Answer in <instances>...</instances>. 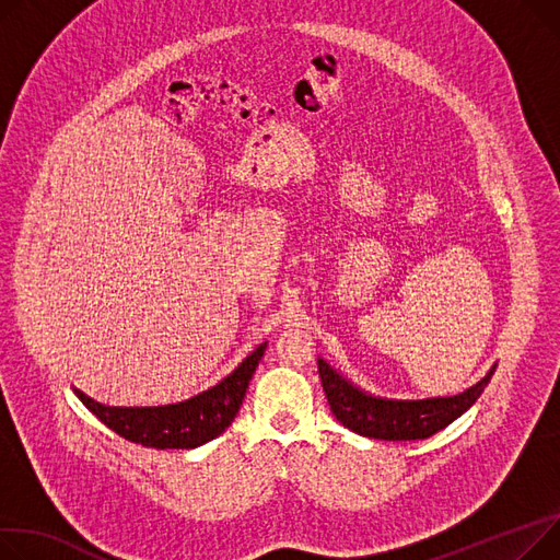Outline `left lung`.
<instances>
[{"label":"left lung","instance_id":"obj_1","mask_svg":"<svg viewBox=\"0 0 560 560\" xmlns=\"http://www.w3.org/2000/svg\"><path fill=\"white\" fill-rule=\"evenodd\" d=\"M317 371L330 412L345 428L369 439L415 441L432 436L434 432L443 430L457 417H462L481 396L483 387L489 385L495 364L487 376L466 392L457 396L423 400H392L364 394L358 387L349 385L340 374H335L322 358L317 360Z\"/></svg>","mask_w":560,"mask_h":560}]
</instances>
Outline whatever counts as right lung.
I'll use <instances>...</instances> for the list:
<instances>
[{
  "instance_id": "add662e5",
  "label": "right lung",
  "mask_w": 560,
  "mask_h": 560,
  "mask_svg": "<svg viewBox=\"0 0 560 560\" xmlns=\"http://www.w3.org/2000/svg\"><path fill=\"white\" fill-rule=\"evenodd\" d=\"M266 347L268 342L258 345L228 378L211 389L173 405L109 407L85 396L81 389H73V394L101 423L132 443L158 451L198 448L232 425Z\"/></svg>"
}]
</instances>
